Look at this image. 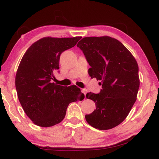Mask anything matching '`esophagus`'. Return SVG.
Returning <instances> with one entry per match:
<instances>
[{
    "instance_id": "esophagus-1",
    "label": "esophagus",
    "mask_w": 159,
    "mask_h": 159,
    "mask_svg": "<svg viewBox=\"0 0 159 159\" xmlns=\"http://www.w3.org/2000/svg\"><path fill=\"white\" fill-rule=\"evenodd\" d=\"M81 91H82V92L84 93V95H85V96H86V94H87V90L86 89H82Z\"/></svg>"
}]
</instances>
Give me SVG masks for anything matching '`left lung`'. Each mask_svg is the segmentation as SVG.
Here are the masks:
<instances>
[{
	"mask_svg": "<svg viewBox=\"0 0 159 159\" xmlns=\"http://www.w3.org/2000/svg\"><path fill=\"white\" fill-rule=\"evenodd\" d=\"M77 47L91 66L89 76L101 80L102 88L99 93H87L96 109L86 115V121L96 129H111L126 119L137 100L138 64L122 43L109 36L84 38Z\"/></svg>",
	"mask_w": 159,
	"mask_h": 159,
	"instance_id": "obj_1",
	"label": "left lung"
}]
</instances>
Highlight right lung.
Masks as SVG:
<instances>
[{"label": "right lung", "mask_w": 159, "mask_h": 159, "mask_svg": "<svg viewBox=\"0 0 159 159\" xmlns=\"http://www.w3.org/2000/svg\"><path fill=\"white\" fill-rule=\"evenodd\" d=\"M80 39L42 38L29 47L20 63L16 76L18 99L26 116L39 126L60 123L69 104L85 98L76 85L63 87L52 82L54 72L59 69L61 54Z\"/></svg>", "instance_id": "right-lung-1"}]
</instances>
